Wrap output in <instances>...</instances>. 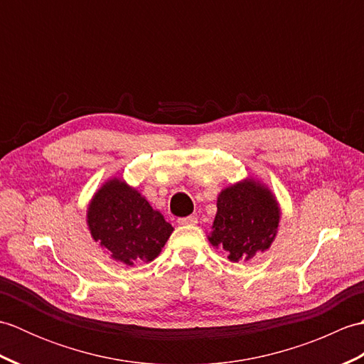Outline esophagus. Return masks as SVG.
Here are the masks:
<instances>
[{"label": "esophagus", "instance_id": "obj_1", "mask_svg": "<svg viewBox=\"0 0 364 364\" xmlns=\"http://www.w3.org/2000/svg\"><path fill=\"white\" fill-rule=\"evenodd\" d=\"M197 218L196 215H188V218H181V219H178V223H180V225H197Z\"/></svg>", "mask_w": 364, "mask_h": 364}]
</instances>
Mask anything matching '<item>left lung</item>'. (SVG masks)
Returning a JSON list of instances; mask_svg holds the SVG:
<instances>
[{
	"mask_svg": "<svg viewBox=\"0 0 364 364\" xmlns=\"http://www.w3.org/2000/svg\"><path fill=\"white\" fill-rule=\"evenodd\" d=\"M280 219L282 208L274 192L258 178L247 176L219 192L208 241L225 252L231 262L250 261L270 249Z\"/></svg>",
	"mask_w": 364,
	"mask_h": 364,
	"instance_id": "obj_1",
	"label": "left lung"
}]
</instances>
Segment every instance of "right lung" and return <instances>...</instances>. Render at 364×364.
<instances>
[{"mask_svg": "<svg viewBox=\"0 0 364 364\" xmlns=\"http://www.w3.org/2000/svg\"><path fill=\"white\" fill-rule=\"evenodd\" d=\"M86 222L92 239L129 267L156 258L173 231L164 215L119 176L107 178L92 196Z\"/></svg>", "mask_w": 364, "mask_h": 364, "instance_id": "right-lung-1", "label": "right lung"}]
</instances>
